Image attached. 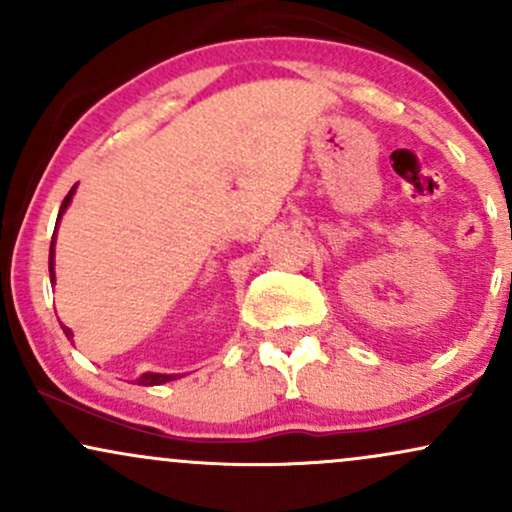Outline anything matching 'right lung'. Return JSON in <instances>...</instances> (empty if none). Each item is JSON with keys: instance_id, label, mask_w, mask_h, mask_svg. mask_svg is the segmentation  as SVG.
Returning <instances> with one entry per match:
<instances>
[{"instance_id": "right-lung-1", "label": "right lung", "mask_w": 512, "mask_h": 512, "mask_svg": "<svg viewBox=\"0 0 512 512\" xmlns=\"http://www.w3.org/2000/svg\"><path fill=\"white\" fill-rule=\"evenodd\" d=\"M74 192H76V185L72 187V190H69V195L64 197V202H62V207H60V214H57V226H60V219H62L64 211H67L69 204H72ZM50 281H52V284H55V236H52V243H50ZM60 325H62V322H60ZM62 332L67 334V339H74V332L69 330V327L62 325ZM175 378H178V375H173V373H142L137 378V385H146V387L163 385V383H170V380H175Z\"/></svg>"}]
</instances>
